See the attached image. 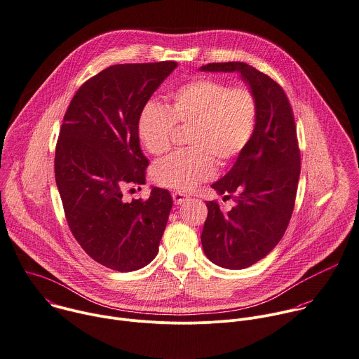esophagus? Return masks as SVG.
<instances>
[{
	"label": "esophagus",
	"instance_id": "34e87169",
	"mask_svg": "<svg viewBox=\"0 0 359 359\" xmlns=\"http://www.w3.org/2000/svg\"><path fill=\"white\" fill-rule=\"evenodd\" d=\"M172 197H173L175 204H183V203H186L189 200V196L182 193V191H173Z\"/></svg>",
	"mask_w": 359,
	"mask_h": 359
}]
</instances>
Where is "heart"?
I'll return each instance as SVG.
<instances>
[{
	"mask_svg": "<svg viewBox=\"0 0 359 359\" xmlns=\"http://www.w3.org/2000/svg\"><path fill=\"white\" fill-rule=\"evenodd\" d=\"M258 118L257 98L247 86L200 77L177 87L163 107H142L137 134L152 155L169 151L176 127H186L189 148L176 151L152 166L155 183L187 191L214 176L215 161L226 165L250 144Z\"/></svg>",
	"mask_w": 359,
	"mask_h": 359,
	"instance_id": "heart-1",
	"label": "heart"
}]
</instances>
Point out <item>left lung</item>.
I'll return each instance as SVG.
<instances>
[{"instance_id":"obj_1","label":"left lung","mask_w":359,"mask_h":359,"mask_svg":"<svg viewBox=\"0 0 359 359\" xmlns=\"http://www.w3.org/2000/svg\"><path fill=\"white\" fill-rule=\"evenodd\" d=\"M203 72H236L257 98L254 135L231 170L211 184L235 205L222 211L207 201L201 232L205 257L226 269H245L265 258L282 240L294 208L300 151L292 105L283 88L244 62L208 63Z\"/></svg>"}]
</instances>
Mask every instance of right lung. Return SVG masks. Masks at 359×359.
Segmentation results:
<instances>
[{
  "instance_id": "right-lung-1",
  "label": "right lung",
  "mask_w": 359,
  "mask_h": 359,
  "mask_svg": "<svg viewBox=\"0 0 359 359\" xmlns=\"http://www.w3.org/2000/svg\"><path fill=\"white\" fill-rule=\"evenodd\" d=\"M176 66H109L76 91L63 118L55 177L69 228L90 258L116 272L154 261L173 205L159 187L147 201L127 203L123 194L145 184L149 161L140 148L138 115Z\"/></svg>"
}]
</instances>
